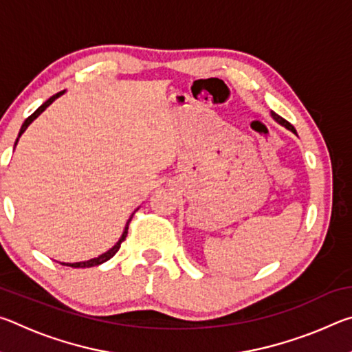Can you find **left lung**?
<instances>
[{"label":"left lung","mask_w":352,"mask_h":352,"mask_svg":"<svg viewBox=\"0 0 352 352\" xmlns=\"http://www.w3.org/2000/svg\"><path fill=\"white\" fill-rule=\"evenodd\" d=\"M270 115H272V118H273V119H275V121H276L278 124H281V126H284L285 129H289V130H290V132H294V133H296V130H295V127H294V126H292V124H290V122H287V121H285V119H284V118H281V116H279V115H276V113H275V111H270Z\"/></svg>","instance_id":"obj_1"}]
</instances>
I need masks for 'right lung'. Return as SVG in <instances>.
<instances>
[{
	"label": "right lung",
	"instance_id": "1",
	"mask_svg": "<svg viewBox=\"0 0 352 352\" xmlns=\"http://www.w3.org/2000/svg\"><path fill=\"white\" fill-rule=\"evenodd\" d=\"M65 93V90L63 91H60V93H57V94H54V96H51L50 99L46 100L45 104H41L37 110H35L31 116H29L25 122H23V126H21V129H20V133H19V138H16V141H15V146H16V142H19V140H20V136L25 133V130L31 126V122H34V119H37L41 113H43L47 107H50L52 102H54V100L57 99V98H60L62 94ZM132 217H133V214L132 216H130V219L127 220V223H126V226H124V231H122V234H121V237H119V241L115 243V245H113L110 250H107L105 253H102V254H99L98 258H93V259H88V261H82V262H73V264H65V262H62L63 265H69V267H74V269H85V267H96V265H100V264H104V262H107L109 259H111L113 256H115L116 253H118V250H119V247H121V243H122V241H126V237H127V230H129V223H130V220H132Z\"/></svg>",
	"mask_w": 352,
	"mask_h": 352
}]
</instances>
